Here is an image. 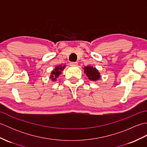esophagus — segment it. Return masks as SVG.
I'll list each match as a JSON object with an SVG mask.
<instances>
[{"label":"esophagus","mask_w":147,"mask_h":147,"mask_svg":"<svg viewBox=\"0 0 147 147\" xmlns=\"http://www.w3.org/2000/svg\"><path fill=\"white\" fill-rule=\"evenodd\" d=\"M69 64H70L71 66H77L78 62H70Z\"/></svg>","instance_id":"34e87169"}]
</instances>
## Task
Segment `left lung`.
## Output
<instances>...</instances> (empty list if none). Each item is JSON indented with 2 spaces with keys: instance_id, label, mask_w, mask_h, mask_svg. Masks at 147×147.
Wrapping results in <instances>:
<instances>
[{
  "instance_id": "1",
  "label": "left lung",
  "mask_w": 147,
  "mask_h": 147,
  "mask_svg": "<svg viewBox=\"0 0 147 147\" xmlns=\"http://www.w3.org/2000/svg\"><path fill=\"white\" fill-rule=\"evenodd\" d=\"M84 69V73L86 74L88 79L93 82H96L100 79L101 76L99 71L95 67H93L91 65H87Z\"/></svg>"
}]
</instances>
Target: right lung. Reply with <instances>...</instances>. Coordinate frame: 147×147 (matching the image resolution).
Here are the masks:
<instances>
[{
    "label": "right lung",
    "instance_id": "add662e5",
    "mask_svg": "<svg viewBox=\"0 0 147 147\" xmlns=\"http://www.w3.org/2000/svg\"><path fill=\"white\" fill-rule=\"evenodd\" d=\"M65 67V65H59L56 66L54 70H52L51 73V76H50V79H51L52 82H55L57 81V78L62 73V71L64 69Z\"/></svg>",
    "mask_w": 147,
    "mask_h": 147
}]
</instances>
